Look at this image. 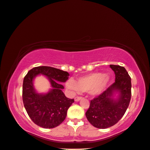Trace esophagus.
<instances>
[{"label": "esophagus", "mask_w": 150, "mask_h": 150, "mask_svg": "<svg viewBox=\"0 0 150 150\" xmlns=\"http://www.w3.org/2000/svg\"><path fill=\"white\" fill-rule=\"evenodd\" d=\"M81 99H82V97L77 96V97H76V98H75V102H79V100H81Z\"/></svg>", "instance_id": "esophagus-1"}]
</instances>
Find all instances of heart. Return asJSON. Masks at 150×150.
I'll use <instances>...</instances> for the list:
<instances>
[{"label":"heart","instance_id":"b5f03b06","mask_svg":"<svg viewBox=\"0 0 150 150\" xmlns=\"http://www.w3.org/2000/svg\"><path fill=\"white\" fill-rule=\"evenodd\" d=\"M110 81V77L108 75L96 72L81 76L76 81L69 79L65 86L72 92L88 91L91 96H98L106 90Z\"/></svg>","mask_w":150,"mask_h":150}]
</instances>
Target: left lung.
<instances>
[{
  "instance_id": "obj_1",
  "label": "left lung",
  "mask_w": 150,
  "mask_h": 150,
  "mask_svg": "<svg viewBox=\"0 0 150 150\" xmlns=\"http://www.w3.org/2000/svg\"><path fill=\"white\" fill-rule=\"evenodd\" d=\"M115 82L102 94L91 100L86 113L88 121L98 129H106L119 121L131 97V79L123 67L110 64Z\"/></svg>"
}]
</instances>
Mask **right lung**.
I'll return each mask as SVG.
<instances>
[{
    "label": "right lung",
    "mask_w": 150,
    "mask_h": 150,
    "mask_svg": "<svg viewBox=\"0 0 150 150\" xmlns=\"http://www.w3.org/2000/svg\"><path fill=\"white\" fill-rule=\"evenodd\" d=\"M45 76L51 88L46 93H38L33 85L35 78ZM69 74L67 71L51 67L40 66L28 71L23 83V102L29 117L35 125L44 129H52L61 124L74 100L69 99L62 92Z\"/></svg>",
    "instance_id": "right-lung-1"
}]
</instances>
